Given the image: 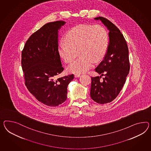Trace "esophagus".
<instances>
[{"instance_id": "obj_1", "label": "esophagus", "mask_w": 151, "mask_h": 151, "mask_svg": "<svg viewBox=\"0 0 151 151\" xmlns=\"http://www.w3.org/2000/svg\"><path fill=\"white\" fill-rule=\"evenodd\" d=\"M81 76V73H76L74 74V77H79Z\"/></svg>"}]
</instances>
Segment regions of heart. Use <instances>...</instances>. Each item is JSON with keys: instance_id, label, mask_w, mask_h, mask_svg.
<instances>
[{"instance_id": "b5f03b06", "label": "heart", "mask_w": 151, "mask_h": 151, "mask_svg": "<svg viewBox=\"0 0 151 151\" xmlns=\"http://www.w3.org/2000/svg\"><path fill=\"white\" fill-rule=\"evenodd\" d=\"M66 43L58 45L60 56L68 63L81 56L68 66L71 73L84 72L92 67L95 61L104 57L108 47L107 33L100 25L80 24L73 27L66 35Z\"/></svg>"}]
</instances>
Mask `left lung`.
Returning <instances> with one entry per match:
<instances>
[{
  "label": "left lung",
  "instance_id": "1",
  "mask_svg": "<svg viewBox=\"0 0 151 151\" xmlns=\"http://www.w3.org/2000/svg\"><path fill=\"white\" fill-rule=\"evenodd\" d=\"M100 20L109 31V43L104 58L95 71L101 76L91 77L90 96L100 104L114 100L123 88L130 70L129 50L126 40L120 30L108 19L103 17H95Z\"/></svg>",
  "mask_w": 151,
  "mask_h": 151
}]
</instances>
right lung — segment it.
Returning <instances> with one entry per match:
<instances>
[{
  "mask_svg": "<svg viewBox=\"0 0 151 151\" xmlns=\"http://www.w3.org/2000/svg\"><path fill=\"white\" fill-rule=\"evenodd\" d=\"M65 23L58 21L44 24L31 35L22 51L27 89L39 102L52 107L66 100L67 86L74 79V74L55 78L64 70L58 52V32Z\"/></svg>",
  "mask_w": 151,
  "mask_h": 151,
  "instance_id": "add662e5",
  "label": "right lung"
}]
</instances>
